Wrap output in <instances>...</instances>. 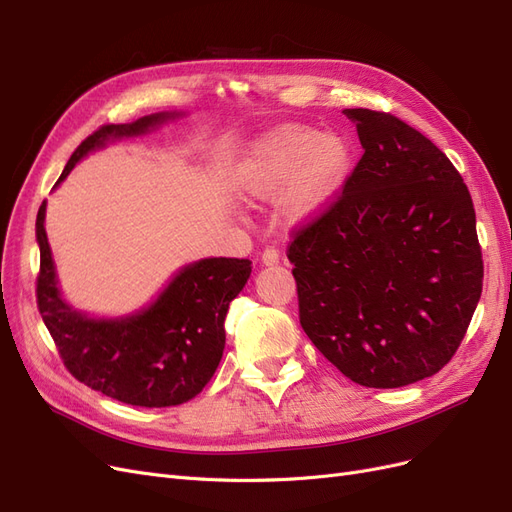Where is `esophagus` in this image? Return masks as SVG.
Masks as SVG:
<instances>
[{
	"label": "esophagus",
	"mask_w": 512,
	"mask_h": 512,
	"mask_svg": "<svg viewBox=\"0 0 512 512\" xmlns=\"http://www.w3.org/2000/svg\"><path fill=\"white\" fill-rule=\"evenodd\" d=\"M260 260H262V265H267V267L277 265V262H280V252H277L275 247H265V250H262Z\"/></svg>",
	"instance_id": "esophagus-1"
}]
</instances>
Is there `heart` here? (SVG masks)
<instances>
[{
    "instance_id": "heart-1",
    "label": "heart",
    "mask_w": 512,
    "mask_h": 512,
    "mask_svg": "<svg viewBox=\"0 0 512 512\" xmlns=\"http://www.w3.org/2000/svg\"><path fill=\"white\" fill-rule=\"evenodd\" d=\"M352 166V145L344 134L288 123L265 134L247 151L239 168L245 194L269 198L282 192L288 220H303L327 207Z\"/></svg>"
}]
</instances>
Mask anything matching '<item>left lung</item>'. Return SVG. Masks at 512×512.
Instances as JSON below:
<instances>
[{
    "mask_svg": "<svg viewBox=\"0 0 512 512\" xmlns=\"http://www.w3.org/2000/svg\"><path fill=\"white\" fill-rule=\"evenodd\" d=\"M363 156L342 192L290 230L301 327L346 378L397 389L453 359L483 292L468 185L391 113L346 108Z\"/></svg>",
    "mask_w": 512,
    "mask_h": 512,
    "instance_id": "8db88e82",
    "label": "left lung"
}]
</instances>
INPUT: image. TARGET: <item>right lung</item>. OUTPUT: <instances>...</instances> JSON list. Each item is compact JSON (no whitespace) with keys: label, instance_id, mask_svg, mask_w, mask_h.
<instances>
[{"label":"right lung","instance_id":"1","mask_svg":"<svg viewBox=\"0 0 512 512\" xmlns=\"http://www.w3.org/2000/svg\"><path fill=\"white\" fill-rule=\"evenodd\" d=\"M166 117L170 115L160 113L100 126L76 147L59 181L108 138L143 134ZM44 211L46 203L40 205L36 218L40 245L36 301L70 374L130 406L166 408L196 397L220 365L228 305L245 286L252 262L205 258L185 267L145 312L123 320H91L59 297Z\"/></svg>","mask_w":512,"mask_h":512}]
</instances>
